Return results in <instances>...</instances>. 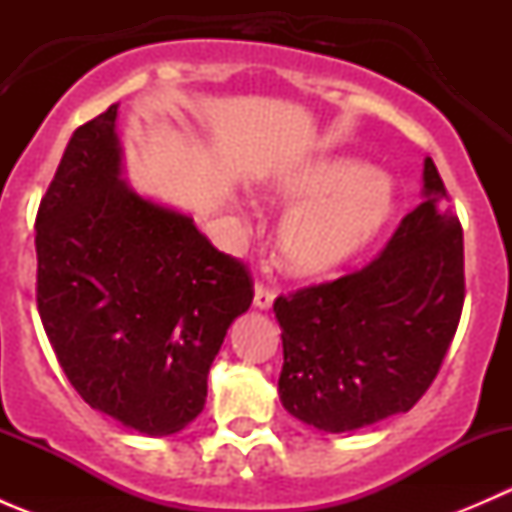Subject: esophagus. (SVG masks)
<instances>
[{
	"label": "esophagus",
	"instance_id": "34e87169",
	"mask_svg": "<svg viewBox=\"0 0 512 512\" xmlns=\"http://www.w3.org/2000/svg\"><path fill=\"white\" fill-rule=\"evenodd\" d=\"M272 304H275V289L265 287L262 282H257L255 285V307L257 309H272Z\"/></svg>",
	"mask_w": 512,
	"mask_h": 512
}]
</instances>
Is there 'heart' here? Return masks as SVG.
<instances>
[{
	"instance_id": "1",
	"label": "heart",
	"mask_w": 512,
	"mask_h": 512,
	"mask_svg": "<svg viewBox=\"0 0 512 512\" xmlns=\"http://www.w3.org/2000/svg\"><path fill=\"white\" fill-rule=\"evenodd\" d=\"M267 195L297 205L277 230L282 267L294 277H329L364 255L389 225V175L349 156H319L282 170Z\"/></svg>"
}]
</instances>
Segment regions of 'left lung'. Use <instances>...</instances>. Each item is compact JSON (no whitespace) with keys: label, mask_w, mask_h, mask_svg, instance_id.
<instances>
[{"label":"left lung","mask_w":512,"mask_h":512,"mask_svg":"<svg viewBox=\"0 0 512 512\" xmlns=\"http://www.w3.org/2000/svg\"><path fill=\"white\" fill-rule=\"evenodd\" d=\"M423 200L354 275L275 299L282 406L327 433L406 414L436 379L461 319L463 230L431 158Z\"/></svg>","instance_id":"8db88e82"}]
</instances>
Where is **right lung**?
Listing matches in <instances>:
<instances>
[{
	"label": "right lung",
	"instance_id": "1",
	"mask_svg": "<svg viewBox=\"0 0 512 512\" xmlns=\"http://www.w3.org/2000/svg\"><path fill=\"white\" fill-rule=\"evenodd\" d=\"M118 103L74 131L36 215V304L91 409L143 436L198 418L230 324L252 304L245 267L193 218L123 180Z\"/></svg>",
	"mask_w": 512,
	"mask_h": 512
}]
</instances>
